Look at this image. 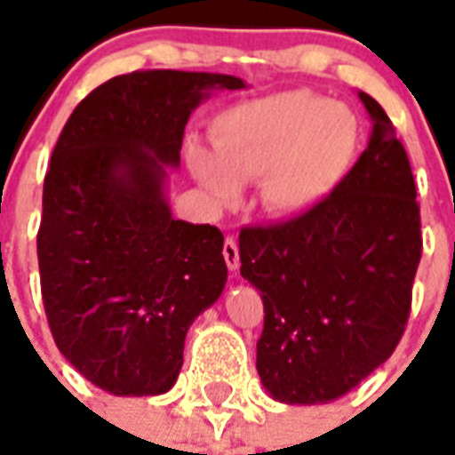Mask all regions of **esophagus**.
Listing matches in <instances>:
<instances>
[{"label":"esophagus","instance_id":"obj_1","mask_svg":"<svg viewBox=\"0 0 455 455\" xmlns=\"http://www.w3.org/2000/svg\"><path fill=\"white\" fill-rule=\"evenodd\" d=\"M224 259H227V267L231 271H235L241 267V255H238V243H235L234 235H227L224 241Z\"/></svg>","mask_w":455,"mask_h":455}]
</instances>
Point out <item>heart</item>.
I'll list each match as a JSON object with an SVG mask.
<instances>
[{
	"instance_id": "b5f03b06",
	"label": "heart",
	"mask_w": 455,
	"mask_h": 455,
	"mask_svg": "<svg viewBox=\"0 0 455 455\" xmlns=\"http://www.w3.org/2000/svg\"><path fill=\"white\" fill-rule=\"evenodd\" d=\"M359 120L347 106L311 92H283L224 110L212 123V153L193 146L186 160L214 210L259 181L269 212L299 214L323 203L359 153Z\"/></svg>"
}]
</instances>
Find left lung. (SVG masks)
Wrapping results in <instances>:
<instances>
[{"instance_id":"8db88e82","label":"left lung","mask_w":455,"mask_h":455,"mask_svg":"<svg viewBox=\"0 0 455 455\" xmlns=\"http://www.w3.org/2000/svg\"><path fill=\"white\" fill-rule=\"evenodd\" d=\"M368 148L335 191L299 217L245 227L241 276L262 292L257 373L283 403H328L399 345L423 235L409 156L382 106Z\"/></svg>"}]
</instances>
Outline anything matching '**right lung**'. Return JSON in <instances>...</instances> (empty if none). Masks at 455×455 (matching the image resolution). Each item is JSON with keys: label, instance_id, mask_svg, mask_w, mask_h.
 Returning a JSON list of instances; mask_svg holds the SVG:
<instances>
[{"label": "right lung", "instance_id": "right-lung-1", "mask_svg": "<svg viewBox=\"0 0 455 455\" xmlns=\"http://www.w3.org/2000/svg\"><path fill=\"white\" fill-rule=\"evenodd\" d=\"M234 75L137 70L77 103L44 177L39 278L60 354L116 396L163 395L184 339L227 285L224 235L172 217L184 127Z\"/></svg>", "mask_w": 455, "mask_h": 455}]
</instances>
